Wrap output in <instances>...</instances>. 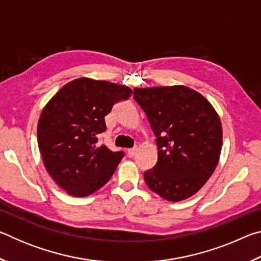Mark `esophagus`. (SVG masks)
<instances>
[{
  "label": "esophagus",
  "instance_id": "esophagus-1",
  "mask_svg": "<svg viewBox=\"0 0 261 261\" xmlns=\"http://www.w3.org/2000/svg\"><path fill=\"white\" fill-rule=\"evenodd\" d=\"M137 151H138V148H137V147H134V148L127 149V155H129V158H134V156L136 155Z\"/></svg>",
  "mask_w": 261,
  "mask_h": 261
}]
</instances>
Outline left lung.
I'll return each mask as SVG.
<instances>
[{
    "mask_svg": "<svg viewBox=\"0 0 261 261\" xmlns=\"http://www.w3.org/2000/svg\"><path fill=\"white\" fill-rule=\"evenodd\" d=\"M134 98L156 137L158 161L144 173L163 199H188L214 173L222 148V125L213 106L184 85L136 87Z\"/></svg>",
    "mask_w": 261,
    "mask_h": 261,
    "instance_id": "left-lung-1",
    "label": "left lung"
}]
</instances>
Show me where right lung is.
Segmentation results:
<instances>
[{"label":"right lung","instance_id":"add662e5","mask_svg":"<svg viewBox=\"0 0 261 261\" xmlns=\"http://www.w3.org/2000/svg\"><path fill=\"white\" fill-rule=\"evenodd\" d=\"M131 94L125 85L82 77L65 84L43 107L39 149L48 174L67 193L90 196L115 173L124 153L98 146V135L113 106Z\"/></svg>","mask_w":261,"mask_h":261}]
</instances>
